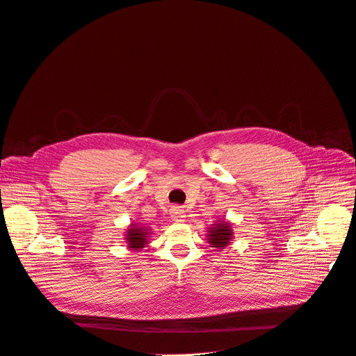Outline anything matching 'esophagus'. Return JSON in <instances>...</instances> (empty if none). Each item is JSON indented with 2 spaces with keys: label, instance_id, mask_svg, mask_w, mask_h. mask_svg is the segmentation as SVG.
<instances>
[{
  "label": "esophagus",
  "instance_id": "1",
  "mask_svg": "<svg viewBox=\"0 0 356 356\" xmlns=\"http://www.w3.org/2000/svg\"><path fill=\"white\" fill-rule=\"evenodd\" d=\"M170 218L173 219V222H183L186 215H184V210L179 206H175L170 209Z\"/></svg>",
  "mask_w": 356,
  "mask_h": 356
}]
</instances>
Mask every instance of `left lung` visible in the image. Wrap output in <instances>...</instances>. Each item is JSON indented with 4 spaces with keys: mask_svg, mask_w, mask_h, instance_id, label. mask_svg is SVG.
<instances>
[{
    "mask_svg": "<svg viewBox=\"0 0 356 356\" xmlns=\"http://www.w3.org/2000/svg\"><path fill=\"white\" fill-rule=\"evenodd\" d=\"M206 241L210 245V248L215 249H225L232 243L233 239V229L232 223L229 220L220 219L216 220L210 227H207V236Z\"/></svg>",
    "mask_w": 356,
    "mask_h": 356,
    "instance_id": "8db88e82",
    "label": "left lung"
}]
</instances>
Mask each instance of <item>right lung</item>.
I'll use <instances>...</instances> for the list:
<instances>
[{
	"mask_svg": "<svg viewBox=\"0 0 356 356\" xmlns=\"http://www.w3.org/2000/svg\"><path fill=\"white\" fill-rule=\"evenodd\" d=\"M150 229L140 222H133L126 230L124 242L130 250H140L149 245Z\"/></svg>",
	"mask_w": 356,
	"mask_h": 356,
	"instance_id": "obj_1",
	"label": "right lung"
}]
</instances>
